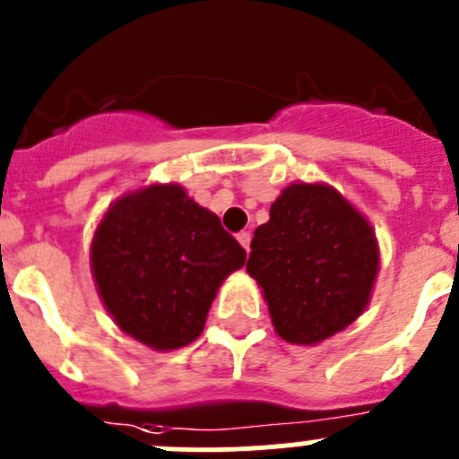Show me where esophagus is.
<instances>
[{"instance_id": "esophagus-1", "label": "esophagus", "mask_w": 459, "mask_h": 459, "mask_svg": "<svg viewBox=\"0 0 459 459\" xmlns=\"http://www.w3.org/2000/svg\"><path fill=\"white\" fill-rule=\"evenodd\" d=\"M238 242L242 244L244 251H249V247H251V233H249V230H242V233H238Z\"/></svg>"}]
</instances>
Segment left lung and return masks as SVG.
<instances>
[{
	"instance_id": "8db88e82",
	"label": "left lung",
	"mask_w": 459,
	"mask_h": 459,
	"mask_svg": "<svg viewBox=\"0 0 459 459\" xmlns=\"http://www.w3.org/2000/svg\"><path fill=\"white\" fill-rule=\"evenodd\" d=\"M380 269L374 226L328 183H292L251 239L247 272L263 290L273 331L315 346L367 310Z\"/></svg>"
}]
</instances>
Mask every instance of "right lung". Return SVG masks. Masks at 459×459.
I'll list each match as a JSON object with an SVG mask.
<instances>
[{"instance_id": "1", "label": "right lung", "mask_w": 459, "mask_h": 459, "mask_svg": "<svg viewBox=\"0 0 459 459\" xmlns=\"http://www.w3.org/2000/svg\"><path fill=\"white\" fill-rule=\"evenodd\" d=\"M247 251L178 183L124 192L94 229L90 269L122 333L153 351L201 335L221 282Z\"/></svg>"}]
</instances>
